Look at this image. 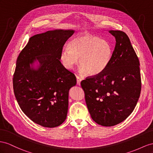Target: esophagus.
Segmentation results:
<instances>
[{
    "instance_id": "1",
    "label": "esophagus",
    "mask_w": 153,
    "mask_h": 153,
    "mask_svg": "<svg viewBox=\"0 0 153 153\" xmlns=\"http://www.w3.org/2000/svg\"><path fill=\"white\" fill-rule=\"evenodd\" d=\"M76 79H77V85H80V83H81V81H82L81 77H80L79 76H76Z\"/></svg>"
}]
</instances>
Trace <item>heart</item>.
<instances>
[{
  "mask_svg": "<svg viewBox=\"0 0 153 153\" xmlns=\"http://www.w3.org/2000/svg\"><path fill=\"white\" fill-rule=\"evenodd\" d=\"M112 53V45L108 40L95 35L82 34L70 41L68 49L61 52L59 59L66 69L72 70L79 59L80 72L96 75L107 67Z\"/></svg>",
  "mask_w": 153,
  "mask_h": 153,
  "instance_id": "1",
  "label": "heart"
}]
</instances>
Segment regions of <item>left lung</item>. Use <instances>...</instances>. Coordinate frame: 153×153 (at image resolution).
Masks as SVG:
<instances>
[{
  "label": "left lung",
  "mask_w": 153,
  "mask_h": 153,
  "mask_svg": "<svg viewBox=\"0 0 153 153\" xmlns=\"http://www.w3.org/2000/svg\"><path fill=\"white\" fill-rule=\"evenodd\" d=\"M108 32L116 39L110 63L81 82L91 117L105 127L122 122L131 114L142 87L140 61L127 35L120 30Z\"/></svg>",
  "instance_id": "8db88e82"
}]
</instances>
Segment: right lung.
<instances>
[{
	"instance_id": "right-lung-1",
	"label": "right lung",
	"mask_w": 153,
	"mask_h": 153,
	"mask_svg": "<svg viewBox=\"0 0 153 153\" xmlns=\"http://www.w3.org/2000/svg\"><path fill=\"white\" fill-rule=\"evenodd\" d=\"M74 30H54L30 37L16 62L13 78L19 107L34 123L59 126L66 118L70 89L75 75L59 59L62 47Z\"/></svg>"
}]
</instances>
